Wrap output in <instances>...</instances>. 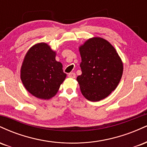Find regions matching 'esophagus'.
Instances as JSON below:
<instances>
[{
    "instance_id": "34e87169",
    "label": "esophagus",
    "mask_w": 147,
    "mask_h": 147,
    "mask_svg": "<svg viewBox=\"0 0 147 147\" xmlns=\"http://www.w3.org/2000/svg\"><path fill=\"white\" fill-rule=\"evenodd\" d=\"M68 77H70V78H75L76 75L75 72H70V73L68 74Z\"/></svg>"
}]
</instances>
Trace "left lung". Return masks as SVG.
I'll use <instances>...</instances> for the list:
<instances>
[{"label": "left lung", "mask_w": 147, "mask_h": 147, "mask_svg": "<svg viewBox=\"0 0 147 147\" xmlns=\"http://www.w3.org/2000/svg\"><path fill=\"white\" fill-rule=\"evenodd\" d=\"M82 75L77 80L82 95L98 102L117 86L122 78L123 63L115 49L104 38H90L79 47Z\"/></svg>", "instance_id": "obj_1"}]
</instances>
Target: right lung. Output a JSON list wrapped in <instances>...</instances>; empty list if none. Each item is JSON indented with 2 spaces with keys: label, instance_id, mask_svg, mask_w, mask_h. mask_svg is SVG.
<instances>
[{
  "label": "right lung",
  "instance_id": "right-lung-1",
  "mask_svg": "<svg viewBox=\"0 0 147 147\" xmlns=\"http://www.w3.org/2000/svg\"><path fill=\"white\" fill-rule=\"evenodd\" d=\"M55 52L45 43L34 45L25 55L21 79L27 90L37 98L50 99L65 80L66 74L61 63L55 59Z\"/></svg>",
  "mask_w": 147,
  "mask_h": 147
}]
</instances>
